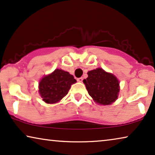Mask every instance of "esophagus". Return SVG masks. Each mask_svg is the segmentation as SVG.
I'll use <instances>...</instances> for the list:
<instances>
[{
    "instance_id": "obj_1",
    "label": "esophagus",
    "mask_w": 155,
    "mask_h": 155,
    "mask_svg": "<svg viewBox=\"0 0 155 155\" xmlns=\"http://www.w3.org/2000/svg\"><path fill=\"white\" fill-rule=\"evenodd\" d=\"M77 81L78 82H82L83 81V77H80L77 78Z\"/></svg>"
}]
</instances>
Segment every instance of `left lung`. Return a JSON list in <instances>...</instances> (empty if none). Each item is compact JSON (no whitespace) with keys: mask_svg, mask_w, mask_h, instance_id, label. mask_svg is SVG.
Instances as JSON below:
<instances>
[{"mask_svg":"<svg viewBox=\"0 0 155 155\" xmlns=\"http://www.w3.org/2000/svg\"><path fill=\"white\" fill-rule=\"evenodd\" d=\"M88 75L83 82L88 94L97 104L109 105L118 98L119 82L114 74L97 68L89 71Z\"/></svg>","mask_w":155,"mask_h":155,"instance_id":"left-lung-1","label":"left lung"}]
</instances>
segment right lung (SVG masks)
Segmentation results:
<instances>
[{
  "instance_id": "obj_1",
  "label": "right lung",
  "mask_w": 155,
  "mask_h": 155,
  "mask_svg": "<svg viewBox=\"0 0 155 155\" xmlns=\"http://www.w3.org/2000/svg\"><path fill=\"white\" fill-rule=\"evenodd\" d=\"M77 80L67 71L56 69L53 72L41 78L38 84V92L41 97L48 104L60 102Z\"/></svg>"
}]
</instances>
